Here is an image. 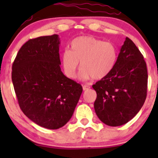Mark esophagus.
<instances>
[{
  "instance_id": "1",
  "label": "esophagus",
  "mask_w": 158,
  "mask_h": 158,
  "mask_svg": "<svg viewBox=\"0 0 158 158\" xmlns=\"http://www.w3.org/2000/svg\"><path fill=\"white\" fill-rule=\"evenodd\" d=\"M90 87L89 86V85H83V87H82V88H83V90H88V89H90Z\"/></svg>"
}]
</instances>
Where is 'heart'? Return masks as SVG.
Segmentation results:
<instances>
[{"label":"heart","instance_id":"b5f03b06","mask_svg":"<svg viewBox=\"0 0 158 158\" xmlns=\"http://www.w3.org/2000/svg\"><path fill=\"white\" fill-rule=\"evenodd\" d=\"M117 60V50L113 44L92 36H79L70 44V50L61 56L65 75L70 79L77 77V70L82 69V79H102L113 70Z\"/></svg>","mask_w":158,"mask_h":158}]
</instances>
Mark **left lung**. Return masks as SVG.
<instances>
[{
    "instance_id": "8db88e82",
    "label": "left lung",
    "mask_w": 158,
    "mask_h": 158,
    "mask_svg": "<svg viewBox=\"0 0 158 158\" xmlns=\"http://www.w3.org/2000/svg\"><path fill=\"white\" fill-rule=\"evenodd\" d=\"M147 82L146 61L135 43L126 37L113 70L92 86L97 94L94 110L99 119L109 126L131 120L144 104Z\"/></svg>"
}]
</instances>
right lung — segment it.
<instances>
[{
    "label": "right lung",
    "instance_id": "add662e5",
    "mask_svg": "<svg viewBox=\"0 0 158 158\" xmlns=\"http://www.w3.org/2000/svg\"><path fill=\"white\" fill-rule=\"evenodd\" d=\"M58 35L30 39L12 64V80L20 108L39 126L58 129L70 120L82 87L61 70Z\"/></svg>",
    "mask_w": 158,
    "mask_h": 158
}]
</instances>
